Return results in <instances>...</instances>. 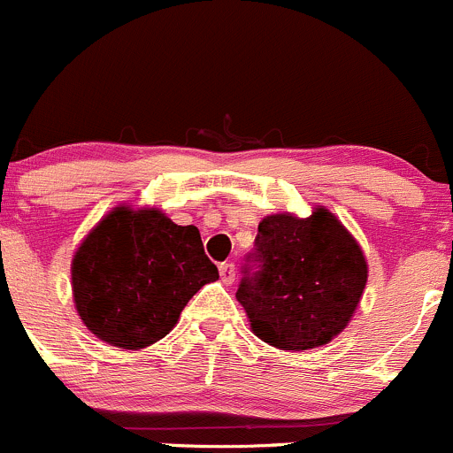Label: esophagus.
Returning <instances> with one entry per match:
<instances>
[{"instance_id":"34e87169","label":"esophagus","mask_w":453,"mask_h":453,"mask_svg":"<svg viewBox=\"0 0 453 453\" xmlns=\"http://www.w3.org/2000/svg\"><path fill=\"white\" fill-rule=\"evenodd\" d=\"M219 273H221V280L226 282V285H232L236 278V267L234 263H221L219 265Z\"/></svg>"}]
</instances>
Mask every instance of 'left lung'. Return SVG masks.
I'll return each mask as SVG.
<instances>
[{
	"label": "left lung",
	"mask_w": 453,
	"mask_h": 453,
	"mask_svg": "<svg viewBox=\"0 0 453 453\" xmlns=\"http://www.w3.org/2000/svg\"><path fill=\"white\" fill-rule=\"evenodd\" d=\"M243 273L236 300L256 335L282 350H309L350 322L368 265L335 214L315 208L307 219L265 217Z\"/></svg>",
	"instance_id": "left-lung-1"
}]
</instances>
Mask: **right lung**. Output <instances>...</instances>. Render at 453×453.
I'll return each mask as SVG.
<instances>
[{"label": "right lung", "instance_id": "right-lung-1", "mask_svg": "<svg viewBox=\"0 0 453 453\" xmlns=\"http://www.w3.org/2000/svg\"><path fill=\"white\" fill-rule=\"evenodd\" d=\"M219 269L195 226L155 208H113L76 250V311L98 340L138 350L168 335L188 300Z\"/></svg>", "mask_w": 453, "mask_h": 453}]
</instances>
